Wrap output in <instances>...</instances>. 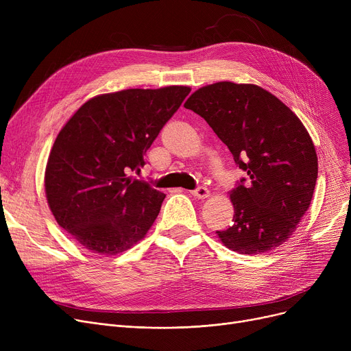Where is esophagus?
<instances>
[{
    "label": "esophagus",
    "mask_w": 351,
    "mask_h": 351,
    "mask_svg": "<svg viewBox=\"0 0 351 351\" xmlns=\"http://www.w3.org/2000/svg\"><path fill=\"white\" fill-rule=\"evenodd\" d=\"M191 193H192L195 197H197V199H206V197L210 196L209 189H208V188H204V186H199L197 189L192 191Z\"/></svg>",
    "instance_id": "esophagus-1"
}]
</instances>
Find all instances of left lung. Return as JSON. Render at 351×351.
<instances>
[{
  "instance_id": "left-lung-1",
  "label": "left lung",
  "mask_w": 351,
  "mask_h": 351,
  "mask_svg": "<svg viewBox=\"0 0 351 351\" xmlns=\"http://www.w3.org/2000/svg\"><path fill=\"white\" fill-rule=\"evenodd\" d=\"M204 118L247 173L230 192L233 225L216 232L228 249L262 254L282 246L307 212L317 180V154L293 110L253 84L202 86L185 102Z\"/></svg>"
}]
</instances>
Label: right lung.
I'll use <instances>...</instances> for the list:
<instances>
[{
  "instance_id": "right-lung-1",
  "label": "right lung",
  "mask_w": 351,
  "mask_h": 351,
  "mask_svg": "<svg viewBox=\"0 0 351 351\" xmlns=\"http://www.w3.org/2000/svg\"><path fill=\"white\" fill-rule=\"evenodd\" d=\"M189 86L131 88L86 101L62 126L44 185L58 225L84 249L115 256L146 236L165 193L131 176Z\"/></svg>"
}]
</instances>
